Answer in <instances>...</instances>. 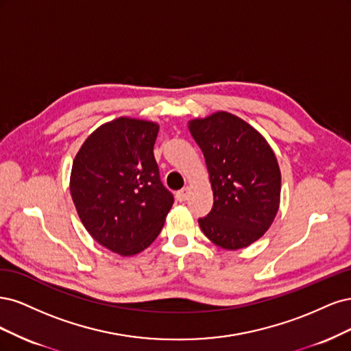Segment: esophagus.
Returning a JSON list of instances; mask_svg holds the SVG:
<instances>
[{"mask_svg":"<svg viewBox=\"0 0 351 351\" xmlns=\"http://www.w3.org/2000/svg\"><path fill=\"white\" fill-rule=\"evenodd\" d=\"M189 194H191V189H189V188L180 189V191H178V192H176V199H178L179 202L186 201V199H188V197H189Z\"/></svg>","mask_w":351,"mask_h":351,"instance_id":"34e87169","label":"esophagus"}]
</instances>
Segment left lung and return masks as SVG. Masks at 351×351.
Returning a JSON list of instances; mask_svg holds the SVG:
<instances>
[{"label":"left lung","instance_id":"obj_1","mask_svg":"<svg viewBox=\"0 0 351 351\" xmlns=\"http://www.w3.org/2000/svg\"><path fill=\"white\" fill-rule=\"evenodd\" d=\"M204 154L213 208L198 224L223 250L236 251L261 239L280 207L281 173L264 135L230 112L188 121Z\"/></svg>","mask_w":351,"mask_h":351}]
</instances>
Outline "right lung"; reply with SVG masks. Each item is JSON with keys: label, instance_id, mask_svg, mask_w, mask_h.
I'll return each mask as SVG.
<instances>
[{"label": "right lung", "instance_id": "right-lung-1", "mask_svg": "<svg viewBox=\"0 0 351 351\" xmlns=\"http://www.w3.org/2000/svg\"><path fill=\"white\" fill-rule=\"evenodd\" d=\"M159 128L119 117L90 134L74 157L70 192L78 217L99 245L121 256L149 247L173 206L153 154Z\"/></svg>", "mask_w": 351, "mask_h": 351}]
</instances>
